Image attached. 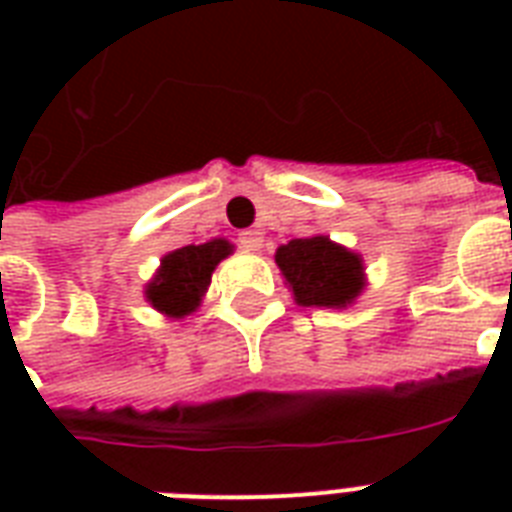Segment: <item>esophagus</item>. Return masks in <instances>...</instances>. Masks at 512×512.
I'll return each mask as SVG.
<instances>
[{
    "mask_svg": "<svg viewBox=\"0 0 512 512\" xmlns=\"http://www.w3.org/2000/svg\"><path fill=\"white\" fill-rule=\"evenodd\" d=\"M263 233L257 231V228H249V231L239 233V244L241 249H247V252H257V249H263Z\"/></svg>",
    "mask_w": 512,
    "mask_h": 512,
    "instance_id": "1",
    "label": "esophagus"
}]
</instances>
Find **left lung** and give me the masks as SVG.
Instances as JSON below:
<instances>
[{
  "mask_svg": "<svg viewBox=\"0 0 512 512\" xmlns=\"http://www.w3.org/2000/svg\"><path fill=\"white\" fill-rule=\"evenodd\" d=\"M276 265L305 308H348L366 287L364 257L324 233L292 239L276 249Z\"/></svg>",
  "mask_w": 512,
  "mask_h": 512,
  "instance_id": "1",
  "label": "left lung"
}]
</instances>
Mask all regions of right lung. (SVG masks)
I'll use <instances>...</instances> for the list:
<instances>
[{
    "label": "right lung",
    "instance_id": "obj_1",
    "mask_svg": "<svg viewBox=\"0 0 512 512\" xmlns=\"http://www.w3.org/2000/svg\"><path fill=\"white\" fill-rule=\"evenodd\" d=\"M228 255H233V244L228 239L188 244L167 252L143 295L151 308L167 319H185L199 308L207 295L212 273Z\"/></svg>",
    "mask_w": 512,
    "mask_h": 512
}]
</instances>
